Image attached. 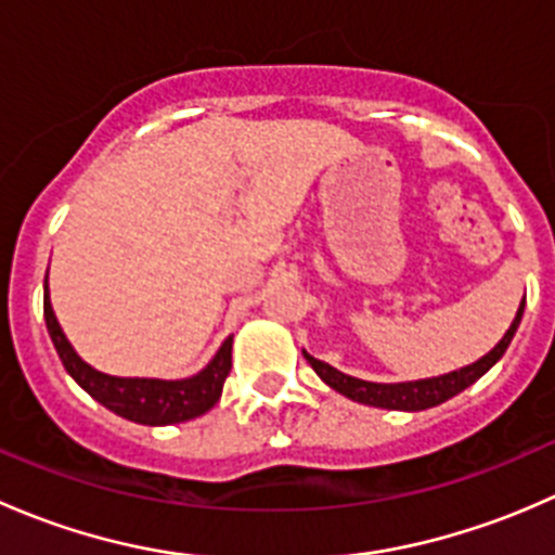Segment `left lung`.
<instances>
[{"label": "left lung", "instance_id": "obj_1", "mask_svg": "<svg viewBox=\"0 0 555 555\" xmlns=\"http://www.w3.org/2000/svg\"><path fill=\"white\" fill-rule=\"evenodd\" d=\"M524 304H520V309L516 313V319H513L511 330L505 333V338H502L489 354L480 357V360L473 362V365L462 367V371L446 373V376H438V378H424V382H408V384H373V382H362V378L346 376V373L335 371V367H330L327 362L317 360V357L306 354V351L304 357L309 360V365L317 371V376L322 378L324 384L333 386L335 391L346 395L349 400L365 402V405H376V408H389V411H424V408L440 405V402L451 400L453 395L467 389L469 384L478 382V378L483 376V373L489 371L502 354H505L513 335H516L520 317H524Z\"/></svg>", "mask_w": 555, "mask_h": 555}]
</instances>
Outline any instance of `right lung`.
<instances>
[{
    "label": "right lung",
    "instance_id": "add662e5",
    "mask_svg": "<svg viewBox=\"0 0 555 555\" xmlns=\"http://www.w3.org/2000/svg\"><path fill=\"white\" fill-rule=\"evenodd\" d=\"M44 324L53 338L55 351H59L61 362H64L66 373L75 378L93 400L102 402L117 416L128 418L137 424H150V427H164V424L190 422V418L201 416L209 411L222 395V384H225L228 373H231V349L233 335L225 338L215 360L193 378H182V382H158V378H117L106 376V373L93 371L91 365L77 357L72 344L66 340L64 330H61L59 319H55L53 306H50L48 282H44Z\"/></svg>",
    "mask_w": 555,
    "mask_h": 555
}]
</instances>
